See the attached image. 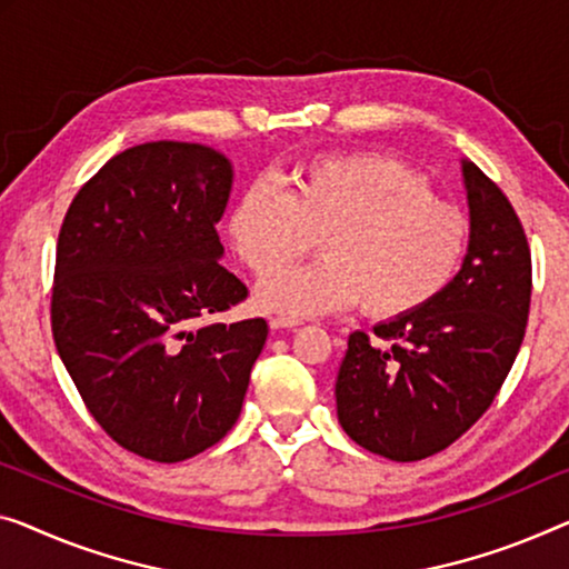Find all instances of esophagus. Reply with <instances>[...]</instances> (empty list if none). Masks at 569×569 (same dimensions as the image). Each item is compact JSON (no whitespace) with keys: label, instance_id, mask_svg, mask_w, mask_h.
<instances>
[{"label":"esophagus","instance_id":"obj_1","mask_svg":"<svg viewBox=\"0 0 569 569\" xmlns=\"http://www.w3.org/2000/svg\"><path fill=\"white\" fill-rule=\"evenodd\" d=\"M299 325H301L299 319H286V317L270 319V329H296Z\"/></svg>","mask_w":569,"mask_h":569}]
</instances>
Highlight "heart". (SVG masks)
<instances>
[{
    "label": "heart",
    "mask_w": 569,
    "mask_h": 569,
    "mask_svg": "<svg viewBox=\"0 0 569 569\" xmlns=\"http://www.w3.org/2000/svg\"><path fill=\"white\" fill-rule=\"evenodd\" d=\"M237 256L274 273L320 240L326 258L262 281L258 307L286 319L342 311L393 321L427 309L460 276L470 219L435 199L429 178L380 152L319 156L296 168L291 191L252 181L230 211Z\"/></svg>",
    "instance_id": "b5f03b06"
}]
</instances>
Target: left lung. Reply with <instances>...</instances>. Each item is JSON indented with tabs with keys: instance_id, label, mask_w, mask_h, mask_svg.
Instances as JSON below:
<instances>
[{
	"instance_id": "8db88e82",
	"label": "left lung",
	"mask_w": 569,
	"mask_h": 569,
	"mask_svg": "<svg viewBox=\"0 0 569 569\" xmlns=\"http://www.w3.org/2000/svg\"><path fill=\"white\" fill-rule=\"evenodd\" d=\"M470 250L455 283L411 317L352 332L339 366L337 417L368 452L417 462L457 442L519 355L531 303V250L506 193L462 160Z\"/></svg>"
}]
</instances>
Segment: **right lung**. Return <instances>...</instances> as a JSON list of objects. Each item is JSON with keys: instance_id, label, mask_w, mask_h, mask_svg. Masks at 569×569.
I'll list each match as a JSON object with an SVG mask.
<instances>
[{"instance_id": "1", "label": "right lung", "mask_w": 569, "mask_h": 569, "mask_svg": "<svg viewBox=\"0 0 569 569\" xmlns=\"http://www.w3.org/2000/svg\"><path fill=\"white\" fill-rule=\"evenodd\" d=\"M222 152L158 140L107 160L66 211L50 327L91 417L152 462L217 445L240 417L268 321H207L248 299L219 258Z\"/></svg>"}]
</instances>
